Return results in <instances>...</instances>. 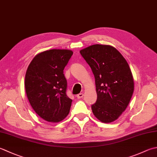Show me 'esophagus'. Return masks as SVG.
I'll list each match as a JSON object with an SVG mask.
<instances>
[{
	"instance_id": "1",
	"label": "esophagus",
	"mask_w": 157,
	"mask_h": 157,
	"mask_svg": "<svg viewBox=\"0 0 157 157\" xmlns=\"http://www.w3.org/2000/svg\"><path fill=\"white\" fill-rule=\"evenodd\" d=\"M84 97V94L83 93H79L78 95H77V97H78V99H82Z\"/></svg>"
}]
</instances>
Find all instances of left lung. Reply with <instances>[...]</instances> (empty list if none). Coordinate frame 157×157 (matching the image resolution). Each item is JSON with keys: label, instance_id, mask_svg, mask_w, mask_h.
<instances>
[{"label": "left lung", "instance_id": "obj_1", "mask_svg": "<svg viewBox=\"0 0 157 157\" xmlns=\"http://www.w3.org/2000/svg\"><path fill=\"white\" fill-rule=\"evenodd\" d=\"M95 78L97 94L91 108L104 123L117 120L127 108L134 90L130 67L122 55L109 45L95 44L79 51Z\"/></svg>", "mask_w": 157, "mask_h": 157}]
</instances>
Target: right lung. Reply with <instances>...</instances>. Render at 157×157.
I'll return each instance as SVG.
<instances>
[{
    "instance_id": "1",
    "label": "right lung",
    "mask_w": 157,
    "mask_h": 157,
    "mask_svg": "<svg viewBox=\"0 0 157 157\" xmlns=\"http://www.w3.org/2000/svg\"><path fill=\"white\" fill-rule=\"evenodd\" d=\"M73 52L52 49L39 53L28 67L26 93L37 114L50 122L62 121L69 114L72 100L66 94L63 70Z\"/></svg>"
}]
</instances>
